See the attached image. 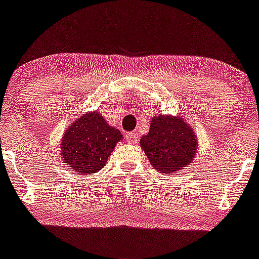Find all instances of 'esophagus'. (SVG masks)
<instances>
[{
  "label": "esophagus",
  "mask_w": 259,
  "mask_h": 259,
  "mask_svg": "<svg viewBox=\"0 0 259 259\" xmlns=\"http://www.w3.org/2000/svg\"><path fill=\"white\" fill-rule=\"evenodd\" d=\"M126 141L130 142V143H135L138 141V135H136L135 133H130L126 135Z\"/></svg>",
  "instance_id": "34e87169"
}]
</instances>
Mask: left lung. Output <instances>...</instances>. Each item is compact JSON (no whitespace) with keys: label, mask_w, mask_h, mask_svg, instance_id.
Returning a JSON list of instances; mask_svg holds the SVG:
<instances>
[{"label":"left lung","mask_w":259,"mask_h":259,"mask_svg":"<svg viewBox=\"0 0 259 259\" xmlns=\"http://www.w3.org/2000/svg\"><path fill=\"white\" fill-rule=\"evenodd\" d=\"M140 146L153 169L169 175L186 169L194 160L198 138L182 114L158 113L152 118L149 133L140 139Z\"/></svg>","instance_id":"8db88e82"}]
</instances>
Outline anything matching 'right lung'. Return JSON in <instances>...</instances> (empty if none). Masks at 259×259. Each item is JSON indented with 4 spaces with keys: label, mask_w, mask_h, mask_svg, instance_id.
<instances>
[{
    "label": "right lung",
    "mask_w": 259,
    "mask_h": 259,
    "mask_svg": "<svg viewBox=\"0 0 259 259\" xmlns=\"http://www.w3.org/2000/svg\"><path fill=\"white\" fill-rule=\"evenodd\" d=\"M121 140V133L110 125L100 112H87L71 123L62 135V161L80 175L95 174L105 166Z\"/></svg>",
    "instance_id": "obj_1"
}]
</instances>
